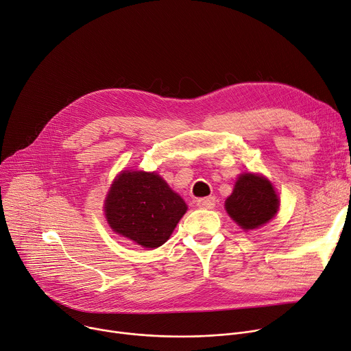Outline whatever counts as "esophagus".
Wrapping results in <instances>:
<instances>
[{"mask_svg": "<svg viewBox=\"0 0 351 351\" xmlns=\"http://www.w3.org/2000/svg\"><path fill=\"white\" fill-rule=\"evenodd\" d=\"M197 205L201 209H213L215 208V197H206L197 201Z\"/></svg>", "mask_w": 351, "mask_h": 351, "instance_id": "1", "label": "esophagus"}]
</instances>
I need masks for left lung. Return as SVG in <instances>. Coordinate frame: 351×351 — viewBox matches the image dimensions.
Segmentation results:
<instances>
[{"instance_id": "8db88e82", "label": "left lung", "mask_w": 351, "mask_h": 351, "mask_svg": "<svg viewBox=\"0 0 351 351\" xmlns=\"http://www.w3.org/2000/svg\"><path fill=\"white\" fill-rule=\"evenodd\" d=\"M225 208L241 229L252 230L276 217L280 201L271 182L249 173L239 177Z\"/></svg>"}]
</instances>
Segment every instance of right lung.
Masks as SVG:
<instances>
[{"label": "right lung", "instance_id": "1", "mask_svg": "<svg viewBox=\"0 0 351 351\" xmlns=\"http://www.w3.org/2000/svg\"><path fill=\"white\" fill-rule=\"evenodd\" d=\"M185 210L182 198L156 173L123 171L105 201L114 232L146 249L165 245Z\"/></svg>", "mask_w": 351, "mask_h": 351}]
</instances>
